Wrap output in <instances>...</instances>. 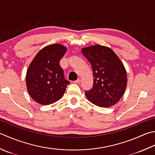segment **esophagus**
Instances as JSON below:
<instances>
[{
	"mask_svg": "<svg viewBox=\"0 0 155 155\" xmlns=\"http://www.w3.org/2000/svg\"><path fill=\"white\" fill-rule=\"evenodd\" d=\"M74 83H81V79H80V78H78V79L77 81H75Z\"/></svg>",
	"mask_w": 155,
	"mask_h": 155,
	"instance_id": "esophagus-1",
	"label": "esophagus"
}]
</instances>
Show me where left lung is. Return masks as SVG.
Wrapping results in <instances>:
<instances>
[{"label": "left lung", "instance_id": "1", "mask_svg": "<svg viewBox=\"0 0 155 155\" xmlns=\"http://www.w3.org/2000/svg\"><path fill=\"white\" fill-rule=\"evenodd\" d=\"M81 52L91 65L93 86L85 92L87 98L101 107L114 105L122 98L128 83L126 68L110 48L96 44L83 48Z\"/></svg>", "mask_w": 155, "mask_h": 155}]
</instances>
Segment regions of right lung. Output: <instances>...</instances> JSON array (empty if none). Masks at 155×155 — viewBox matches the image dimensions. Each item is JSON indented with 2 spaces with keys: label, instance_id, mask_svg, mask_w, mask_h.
I'll return each mask as SVG.
<instances>
[{
  "label": "right lung",
  "instance_id": "1",
  "mask_svg": "<svg viewBox=\"0 0 155 155\" xmlns=\"http://www.w3.org/2000/svg\"><path fill=\"white\" fill-rule=\"evenodd\" d=\"M67 51L64 45H48L39 51L26 74L27 89L41 105H50L61 99L69 82L64 78L60 60Z\"/></svg>",
  "mask_w": 155,
  "mask_h": 155
}]
</instances>
